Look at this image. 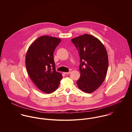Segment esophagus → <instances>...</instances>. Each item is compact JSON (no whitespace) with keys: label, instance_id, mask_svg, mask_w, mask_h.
I'll list each match as a JSON object with an SVG mask.
<instances>
[{"label":"esophagus","instance_id":"obj_1","mask_svg":"<svg viewBox=\"0 0 132 132\" xmlns=\"http://www.w3.org/2000/svg\"><path fill=\"white\" fill-rule=\"evenodd\" d=\"M70 73H71V72H63V73L64 74H70Z\"/></svg>","mask_w":132,"mask_h":132}]
</instances>
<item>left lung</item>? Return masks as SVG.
Returning a JSON list of instances; mask_svg holds the SVG:
<instances>
[{
  "label": "left lung",
  "mask_w": 132,
  "mask_h": 132,
  "mask_svg": "<svg viewBox=\"0 0 132 132\" xmlns=\"http://www.w3.org/2000/svg\"><path fill=\"white\" fill-rule=\"evenodd\" d=\"M80 57V77L76 82L79 89L92 93L104 82L107 73L108 57L102 42L90 35L72 39Z\"/></svg>",
  "instance_id": "obj_1"
}]
</instances>
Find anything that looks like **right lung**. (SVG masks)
<instances>
[{
	"label": "right lung",
	"mask_w": 132,
	"mask_h": 132,
	"mask_svg": "<svg viewBox=\"0 0 132 132\" xmlns=\"http://www.w3.org/2000/svg\"><path fill=\"white\" fill-rule=\"evenodd\" d=\"M61 39L44 36L29 47L25 58L30 79L42 92L50 94L58 88L62 75L55 70L53 53Z\"/></svg>",
	"instance_id": "add662e5"
}]
</instances>
